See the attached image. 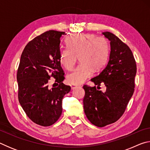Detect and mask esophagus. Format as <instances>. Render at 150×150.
<instances>
[{
    "label": "esophagus",
    "mask_w": 150,
    "mask_h": 150,
    "mask_svg": "<svg viewBox=\"0 0 150 150\" xmlns=\"http://www.w3.org/2000/svg\"><path fill=\"white\" fill-rule=\"evenodd\" d=\"M77 87H78V86H77V85H71V89H75V88H77Z\"/></svg>",
    "instance_id": "1"
}]
</instances>
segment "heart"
<instances>
[{
	"mask_svg": "<svg viewBox=\"0 0 150 150\" xmlns=\"http://www.w3.org/2000/svg\"><path fill=\"white\" fill-rule=\"evenodd\" d=\"M67 47L60 51L59 62L66 70L73 69L79 56L81 64L67 75L66 81L71 85H79L99 70L107 62L110 44L105 36L93 34L73 35L67 40Z\"/></svg>",
	"mask_w": 150,
	"mask_h": 150,
	"instance_id": "heart-1",
	"label": "heart"
}]
</instances>
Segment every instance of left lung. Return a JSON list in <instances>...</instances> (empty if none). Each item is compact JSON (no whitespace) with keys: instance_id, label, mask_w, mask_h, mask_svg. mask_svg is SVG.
<instances>
[{"instance_id":"left-lung-1","label":"left lung","mask_w":150,"mask_h":150,"mask_svg":"<svg viewBox=\"0 0 150 150\" xmlns=\"http://www.w3.org/2000/svg\"><path fill=\"white\" fill-rule=\"evenodd\" d=\"M103 34L110 41V57L101 72L91 81L98 87L104 83L106 91L97 90L96 86H83L85 115L98 127L115 122L123 115L134 92L137 69L130 47L112 33Z\"/></svg>"}]
</instances>
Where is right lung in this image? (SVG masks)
I'll return each mask as SVG.
<instances>
[{"instance_id": "obj_1", "label": "right lung", "mask_w": 150, "mask_h": 150, "mask_svg": "<svg viewBox=\"0 0 150 150\" xmlns=\"http://www.w3.org/2000/svg\"><path fill=\"white\" fill-rule=\"evenodd\" d=\"M63 32L50 30L28 43L17 71L18 100L28 118L42 126L56 122L62 112V99L71 87L63 83L64 73L59 62L60 38ZM55 79L58 86L50 89Z\"/></svg>"}]
</instances>
